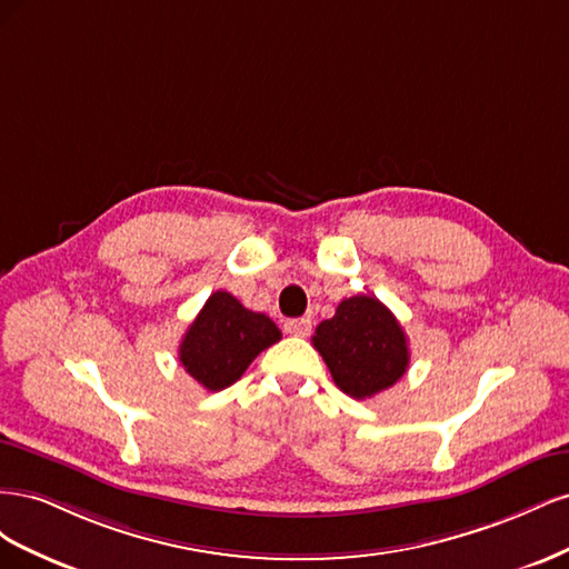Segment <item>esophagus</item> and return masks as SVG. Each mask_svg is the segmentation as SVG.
Returning a JSON list of instances; mask_svg holds the SVG:
<instances>
[{"label": "esophagus", "instance_id": "esophagus-1", "mask_svg": "<svg viewBox=\"0 0 569 569\" xmlns=\"http://www.w3.org/2000/svg\"><path fill=\"white\" fill-rule=\"evenodd\" d=\"M313 330V322L308 318H291L284 322V332L295 337H308Z\"/></svg>", "mask_w": 569, "mask_h": 569}]
</instances>
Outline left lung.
<instances>
[{
	"instance_id": "obj_1",
	"label": "left lung",
	"mask_w": 569,
	"mask_h": 569,
	"mask_svg": "<svg viewBox=\"0 0 569 569\" xmlns=\"http://www.w3.org/2000/svg\"><path fill=\"white\" fill-rule=\"evenodd\" d=\"M313 347L335 385L363 401L401 380L408 370V339L399 320L375 297L343 299L330 320L316 327Z\"/></svg>"
}]
</instances>
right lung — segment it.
I'll use <instances>...</instances> for the list:
<instances>
[{"label": "right lung", "instance_id": "1", "mask_svg": "<svg viewBox=\"0 0 569 569\" xmlns=\"http://www.w3.org/2000/svg\"><path fill=\"white\" fill-rule=\"evenodd\" d=\"M282 339L268 316L253 313L230 291H213L180 341V363L209 391L234 385L251 360Z\"/></svg>", "mask_w": 569, "mask_h": 569}]
</instances>
